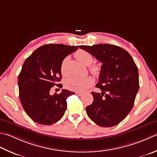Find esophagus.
I'll use <instances>...</instances> for the list:
<instances>
[{"label": "esophagus", "mask_w": 157, "mask_h": 157, "mask_svg": "<svg viewBox=\"0 0 157 157\" xmlns=\"http://www.w3.org/2000/svg\"><path fill=\"white\" fill-rule=\"evenodd\" d=\"M75 94L78 95V96H82L83 93H80V92H76Z\"/></svg>", "instance_id": "1"}]
</instances>
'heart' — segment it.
<instances>
[{"mask_svg":"<svg viewBox=\"0 0 157 157\" xmlns=\"http://www.w3.org/2000/svg\"><path fill=\"white\" fill-rule=\"evenodd\" d=\"M75 56L78 60L85 65H89L93 62V56L89 52L84 50H79L75 54ZM69 58L66 57L63 60L60 65L61 74L65 76L68 74V62ZM90 71L95 75H99L101 73V67L99 64H94L90 67ZM94 80L90 76L78 77L72 76L67 79L65 81V86L69 90L84 92L93 84Z\"/></svg>","mask_w":157,"mask_h":157,"instance_id":"1","label":"heart"}]
</instances>
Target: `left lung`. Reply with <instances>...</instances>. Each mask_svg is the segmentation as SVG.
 <instances>
[{
    "label": "left lung",
    "mask_w": 157,
    "mask_h": 157,
    "mask_svg": "<svg viewBox=\"0 0 157 157\" xmlns=\"http://www.w3.org/2000/svg\"><path fill=\"white\" fill-rule=\"evenodd\" d=\"M103 63L96 87L101 93L92 92L94 100L86 108L92 121L103 127L117 125L127 117L139 90V74L133 58L118 46L97 44L79 45Z\"/></svg>",
    "instance_id": "1"
}]
</instances>
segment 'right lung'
I'll list each match as a JSON object with an SVG mask.
<instances>
[{
	"label": "right lung",
	"mask_w": 157,
	"mask_h": 157,
	"mask_svg": "<svg viewBox=\"0 0 157 157\" xmlns=\"http://www.w3.org/2000/svg\"><path fill=\"white\" fill-rule=\"evenodd\" d=\"M77 50L78 46L44 45L34 51L24 63L17 80L19 97L24 111L34 122L50 125L63 116L67 97L75 93L63 89L60 94L51 95L50 91L55 85L58 86L62 78L63 60Z\"/></svg>",
	"instance_id": "add662e5"
}]
</instances>
